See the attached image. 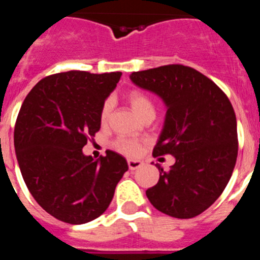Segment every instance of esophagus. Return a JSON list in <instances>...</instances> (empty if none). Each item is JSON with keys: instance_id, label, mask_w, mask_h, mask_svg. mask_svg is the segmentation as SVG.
<instances>
[{"instance_id": "obj_1", "label": "esophagus", "mask_w": 260, "mask_h": 260, "mask_svg": "<svg viewBox=\"0 0 260 260\" xmlns=\"http://www.w3.org/2000/svg\"><path fill=\"white\" fill-rule=\"evenodd\" d=\"M127 165L130 171H137L143 165V162L141 160H127Z\"/></svg>"}]
</instances>
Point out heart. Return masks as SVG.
Segmentation results:
<instances>
[{
    "instance_id": "b5f03b06",
    "label": "heart",
    "mask_w": 260,
    "mask_h": 260,
    "mask_svg": "<svg viewBox=\"0 0 260 260\" xmlns=\"http://www.w3.org/2000/svg\"><path fill=\"white\" fill-rule=\"evenodd\" d=\"M126 99H127V103L133 109V112L139 118L143 119L144 117L148 116L155 117V104H153L152 99L147 95L146 92H143L141 89H132L127 93ZM112 109H113V103H112L110 99H108L103 104L102 109H100V121H102V123H107L109 121ZM116 147L117 150L126 153V155H137L139 152V146L133 141L121 139V141L117 142Z\"/></svg>"
}]
</instances>
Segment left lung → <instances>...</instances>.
Segmentation results:
<instances>
[{
	"mask_svg": "<svg viewBox=\"0 0 260 260\" xmlns=\"http://www.w3.org/2000/svg\"><path fill=\"white\" fill-rule=\"evenodd\" d=\"M133 83L156 93L167 107L152 155L176 162L146 191L160 212L177 219L201 215L215 203L233 173L238 153L237 119L229 99L206 75L183 65L135 71Z\"/></svg>",
	"mask_w": 260,
	"mask_h": 260,
	"instance_id": "1",
	"label": "left lung"
}]
</instances>
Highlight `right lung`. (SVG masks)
I'll use <instances>...</instances> for the list:
<instances>
[{
    "label": "right lung",
    "mask_w": 260,
    "mask_h": 260,
    "mask_svg": "<svg viewBox=\"0 0 260 260\" xmlns=\"http://www.w3.org/2000/svg\"><path fill=\"white\" fill-rule=\"evenodd\" d=\"M121 75L78 70L49 75L20 107L14 146L23 180L40 207L68 224L103 215L128 169L113 151L98 160L82 151L100 130V109Z\"/></svg>",
    "instance_id": "right-lung-1"
}]
</instances>
